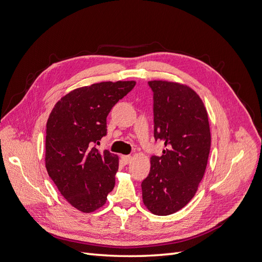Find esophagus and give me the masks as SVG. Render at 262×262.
<instances>
[{
  "mask_svg": "<svg viewBox=\"0 0 262 262\" xmlns=\"http://www.w3.org/2000/svg\"><path fill=\"white\" fill-rule=\"evenodd\" d=\"M121 160L126 165V164H129L132 161V157L130 155H122L121 156Z\"/></svg>",
  "mask_w": 262,
  "mask_h": 262,
  "instance_id": "esophagus-1",
  "label": "esophagus"
}]
</instances>
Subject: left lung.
<instances>
[{"mask_svg":"<svg viewBox=\"0 0 262 262\" xmlns=\"http://www.w3.org/2000/svg\"><path fill=\"white\" fill-rule=\"evenodd\" d=\"M154 93V138L164 142L161 157H150L142 181V198L155 215H169L194 196L203 178L211 147L207 109L191 87L149 81Z\"/></svg>","mask_w":262,"mask_h":262,"instance_id":"8db88e82","label":"left lung"}]
</instances>
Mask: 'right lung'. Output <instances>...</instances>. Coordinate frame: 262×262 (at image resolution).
<instances>
[{
	"instance_id": "right-lung-1",
	"label": "right lung",
	"mask_w": 262,
	"mask_h": 262,
	"mask_svg": "<svg viewBox=\"0 0 262 262\" xmlns=\"http://www.w3.org/2000/svg\"><path fill=\"white\" fill-rule=\"evenodd\" d=\"M134 81L78 87L54 105L47 121L46 168L64 199L84 213L98 210L115 187L119 157L93 146L107 134V116Z\"/></svg>"
}]
</instances>
